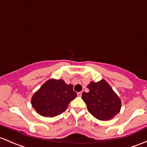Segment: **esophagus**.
<instances>
[{"instance_id":"34e87169","label":"esophagus","mask_w":147,"mask_h":147,"mask_svg":"<svg viewBox=\"0 0 147 147\" xmlns=\"http://www.w3.org/2000/svg\"><path fill=\"white\" fill-rule=\"evenodd\" d=\"M82 92H78V96H82Z\"/></svg>"}]
</instances>
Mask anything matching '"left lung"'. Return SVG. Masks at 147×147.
<instances>
[{
	"label": "left lung",
	"mask_w": 147,
	"mask_h": 147,
	"mask_svg": "<svg viewBox=\"0 0 147 147\" xmlns=\"http://www.w3.org/2000/svg\"><path fill=\"white\" fill-rule=\"evenodd\" d=\"M87 88L89 92H83L82 98L94 117L100 120H109L120 112L121 101L106 80L91 82Z\"/></svg>",
	"instance_id": "8db88e82"
}]
</instances>
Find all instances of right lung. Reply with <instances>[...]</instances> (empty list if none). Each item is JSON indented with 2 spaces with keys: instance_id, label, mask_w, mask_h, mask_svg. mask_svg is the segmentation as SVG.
Wrapping results in <instances>:
<instances>
[{
  "instance_id": "1",
  "label": "right lung",
  "mask_w": 147,
  "mask_h": 147,
  "mask_svg": "<svg viewBox=\"0 0 147 147\" xmlns=\"http://www.w3.org/2000/svg\"><path fill=\"white\" fill-rule=\"evenodd\" d=\"M76 96L72 84H67L63 80L51 79L34 94L31 102L39 115L53 118L65 112Z\"/></svg>"
}]
</instances>
